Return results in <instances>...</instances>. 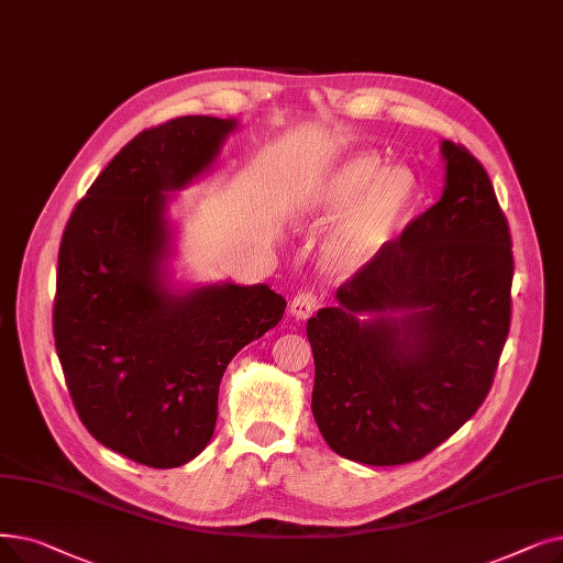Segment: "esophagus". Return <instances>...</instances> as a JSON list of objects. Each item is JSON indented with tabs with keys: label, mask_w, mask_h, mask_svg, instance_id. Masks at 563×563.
<instances>
[{
	"label": "esophagus",
	"mask_w": 563,
	"mask_h": 563,
	"mask_svg": "<svg viewBox=\"0 0 563 563\" xmlns=\"http://www.w3.org/2000/svg\"><path fill=\"white\" fill-rule=\"evenodd\" d=\"M320 308V301H317V297L314 295H297L295 299H291V303H289V314L295 317V320H308L310 314H314V310Z\"/></svg>",
	"instance_id": "esophagus-1"
}]
</instances>
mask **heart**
I'll use <instances>...</instances> for the list:
<instances>
[{
  "mask_svg": "<svg viewBox=\"0 0 563 563\" xmlns=\"http://www.w3.org/2000/svg\"><path fill=\"white\" fill-rule=\"evenodd\" d=\"M421 200V179L409 165H388L375 152H356L291 205L299 232L331 230L322 243V264L333 278L365 272L394 243Z\"/></svg>",
  "mask_w": 563,
  "mask_h": 563,
  "instance_id": "b5f03b06",
  "label": "heart"
}]
</instances>
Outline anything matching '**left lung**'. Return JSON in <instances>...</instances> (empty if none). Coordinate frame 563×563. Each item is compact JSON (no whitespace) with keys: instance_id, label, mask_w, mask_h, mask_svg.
<instances>
[{"instance_id":"left-lung-1","label":"left lung","mask_w":563,"mask_h":563,"mask_svg":"<svg viewBox=\"0 0 563 563\" xmlns=\"http://www.w3.org/2000/svg\"><path fill=\"white\" fill-rule=\"evenodd\" d=\"M442 198L306 324L312 417L342 457L419 460L485 400L510 327L506 216L483 165L442 140Z\"/></svg>"}]
</instances>
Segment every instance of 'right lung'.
<instances>
[{
    "label": "right lung",
    "instance_id": "right-lung-1",
    "mask_svg": "<svg viewBox=\"0 0 563 563\" xmlns=\"http://www.w3.org/2000/svg\"><path fill=\"white\" fill-rule=\"evenodd\" d=\"M236 129V119L190 114L142 131L62 236L53 322L68 394L96 442L154 470L207 449L228 363L287 306L264 283L173 278L169 202L209 173Z\"/></svg>",
    "mask_w": 563,
    "mask_h": 563
}]
</instances>
